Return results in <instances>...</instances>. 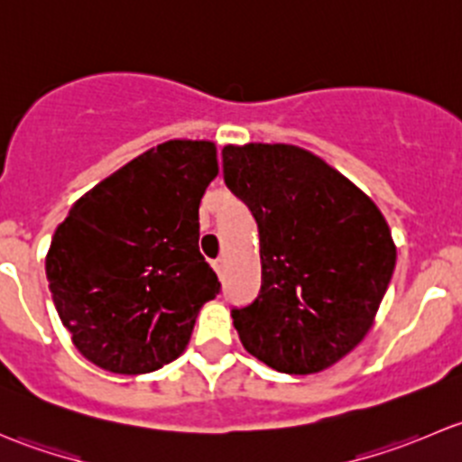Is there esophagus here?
Masks as SVG:
<instances>
[{
  "mask_svg": "<svg viewBox=\"0 0 462 462\" xmlns=\"http://www.w3.org/2000/svg\"><path fill=\"white\" fill-rule=\"evenodd\" d=\"M212 268L217 270V274H218V277H221V274L226 273V259H214L212 261Z\"/></svg>",
  "mask_w": 462,
  "mask_h": 462,
  "instance_id": "1",
  "label": "esophagus"
}]
</instances>
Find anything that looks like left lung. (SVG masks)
I'll use <instances>...</instances> for the list:
<instances>
[{
  "mask_svg": "<svg viewBox=\"0 0 462 462\" xmlns=\"http://www.w3.org/2000/svg\"><path fill=\"white\" fill-rule=\"evenodd\" d=\"M223 176L259 226V297L232 310L241 344L282 374L328 369L369 333L393 274L384 214L297 144H226Z\"/></svg>",
  "mask_w": 462,
  "mask_h": 462,
  "instance_id": "1",
  "label": "left lung"
}]
</instances>
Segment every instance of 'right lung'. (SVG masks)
Here are the masks:
<instances>
[{"mask_svg":"<svg viewBox=\"0 0 462 462\" xmlns=\"http://www.w3.org/2000/svg\"><path fill=\"white\" fill-rule=\"evenodd\" d=\"M217 144L167 141L88 189L55 227L46 279L78 351L141 375L188 348L221 288L199 250V205L217 179Z\"/></svg>","mask_w":462,"mask_h":462,"instance_id":"obj_1","label":"right lung"}]
</instances>
